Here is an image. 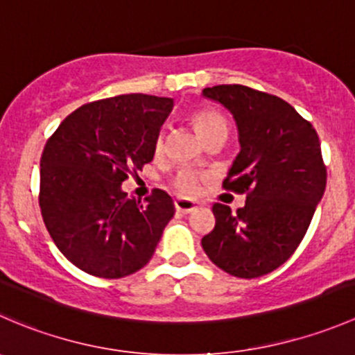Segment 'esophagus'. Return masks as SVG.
<instances>
[{
  "mask_svg": "<svg viewBox=\"0 0 355 355\" xmlns=\"http://www.w3.org/2000/svg\"><path fill=\"white\" fill-rule=\"evenodd\" d=\"M175 209L182 214H187V213H192L194 209H198V206H196L194 200L178 198V199H175Z\"/></svg>",
  "mask_w": 355,
  "mask_h": 355,
  "instance_id": "1",
  "label": "esophagus"
}]
</instances>
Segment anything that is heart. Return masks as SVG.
Listing matches in <instances>:
<instances>
[{"instance_id": "obj_1", "label": "heart", "mask_w": 355, "mask_h": 355, "mask_svg": "<svg viewBox=\"0 0 355 355\" xmlns=\"http://www.w3.org/2000/svg\"><path fill=\"white\" fill-rule=\"evenodd\" d=\"M192 123H194L196 130L199 132L200 137L204 141L211 139L213 135L218 134H227V121L225 118L221 116L218 111L213 110H199L196 113H192L191 116ZM155 151L156 155H163L164 153V134L161 132L156 139V144H155ZM200 184V175L198 171L191 170V168H182L177 175H175V180L173 185L180 194H194L198 192Z\"/></svg>"}]
</instances>
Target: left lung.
Returning a JSON list of instances; mask_svg holds the SVG:
<instances>
[{"mask_svg":"<svg viewBox=\"0 0 355 355\" xmlns=\"http://www.w3.org/2000/svg\"><path fill=\"white\" fill-rule=\"evenodd\" d=\"M202 96L234 114L241 153L223 187L247 194L237 213L214 204L216 225L200 241L202 249L228 275L263 277L295 252L323 198L320 137L278 96L239 84L206 87Z\"/></svg>","mask_w":355,"mask_h":355,"instance_id":"obj_1","label":"left lung"}]
</instances>
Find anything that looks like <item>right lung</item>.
<instances>
[{
	"label": "right lung",
	"instance_id": "right-lung-1",
	"mask_svg": "<svg viewBox=\"0 0 355 355\" xmlns=\"http://www.w3.org/2000/svg\"><path fill=\"white\" fill-rule=\"evenodd\" d=\"M173 99L121 94L70 113L41 156L39 206L53 242L89 275L123 278L149 263L173 218L170 196L128 198L121 184L155 157Z\"/></svg>",
	"mask_w": 355,
	"mask_h": 355
}]
</instances>
